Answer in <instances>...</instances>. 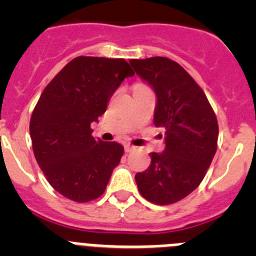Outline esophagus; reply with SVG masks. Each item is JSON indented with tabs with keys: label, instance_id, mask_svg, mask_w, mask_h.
I'll return each instance as SVG.
<instances>
[{
	"label": "esophagus",
	"instance_id": "esophagus-1",
	"mask_svg": "<svg viewBox=\"0 0 256 256\" xmlns=\"http://www.w3.org/2000/svg\"><path fill=\"white\" fill-rule=\"evenodd\" d=\"M134 148H136L134 146H133V144H124V150H126V152H130V151H133Z\"/></svg>",
	"mask_w": 256,
	"mask_h": 256
}]
</instances>
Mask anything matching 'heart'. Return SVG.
Wrapping results in <instances>:
<instances>
[{
  "mask_svg": "<svg viewBox=\"0 0 256 256\" xmlns=\"http://www.w3.org/2000/svg\"><path fill=\"white\" fill-rule=\"evenodd\" d=\"M136 86H144V84H136Z\"/></svg>",
  "mask_w": 256,
  "mask_h": 256,
  "instance_id": "heart-1",
  "label": "heart"
}]
</instances>
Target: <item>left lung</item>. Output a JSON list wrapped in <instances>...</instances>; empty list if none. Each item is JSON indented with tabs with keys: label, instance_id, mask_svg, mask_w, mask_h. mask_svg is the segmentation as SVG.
Returning <instances> with one entry per match:
<instances>
[{
	"label": "left lung",
	"instance_id": "obj_1",
	"mask_svg": "<svg viewBox=\"0 0 256 256\" xmlns=\"http://www.w3.org/2000/svg\"><path fill=\"white\" fill-rule=\"evenodd\" d=\"M155 91L154 124L165 130V150L150 154L148 169L136 174L138 191L156 205H169L198 187L218 146V120L200 86L168 58L130 61Z\"/></svg>",
	"mask_w": 256,
	"mask_h": 256
}]
</instances>
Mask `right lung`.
Listing matches in <instances>:
<instances>
[{
    "mask_svg": "<svg viewBox=\"0 0 256 256\" xmlns=\"http://www.w3.org/2000/svg\"><path fill=\"white\" fill-rule=\"evenodd\" d=\"M134 72L124 58L79 56L46 86L32 112V148L44 177L58 194L88 202L105 192L124 148L92 137L91 123Z\"/></svg>",
    "mask_w": 256,
    "mask_h": 256,
    "instance_id": "right-lung-1",
    "label": "right lung"
}]
</instances>
